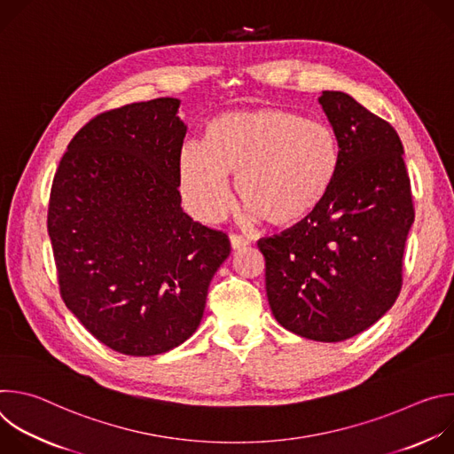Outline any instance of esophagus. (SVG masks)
Here are the masks:
<instances>
[{
  "label": "esophagus",
  "mask_w": 454,
  "mask_h": 454,
  "mask_svg": "<svg viewBox=\"0 0 454 454\" xmlns=\"http://www.w3.org/2000/svg\"><path fill=\"white\" fill-rule=\"evenodd\" d=\"M230 244H231V249H240V247H246L249 244V239L231 233L230 235Z\"/></svg>",
  "instance_id": "34e87169"
}]
</instances>
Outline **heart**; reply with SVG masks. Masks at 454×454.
I'll return each mask as SVG.
<instances>
[{"label":"heart","instance_id":"b5f03b06","mask_svg":"<svg viewBox=\"0 0 454 454\" xmlns=\"http://www.w3.org/2000/svg\"><path fill=\"white\" fill-rule=\"evenodd\" d=\"M338 165L340 145L327 121L282 109L230 111L210 121L207 144H184L179 176L186 203L203 221L228 212V176H237V192L251 214L287 226L327 196Z\"/></svg>","mask_w":454,"mask_h":454}]
</instances>
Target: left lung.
Segmentation results:
<instances>
[{
	"label": "left lung",
	"mask_w": 454,
	"mask_h": 454,
	"mask_svg": "<svg viewBox=\"0 0 454 454\" xmlns=\"http://www.w3.org/2000/svg\"><path fill=\"white\" fill-rule=\"evenodd\" d=\"M317 102L340 145L334 181L301 223L258 240V249L280 325L338 343L372 327L395 303L415 212L395 129L343 91H323Z\"/></svg>",
	"instance_id": "8db88e82"
}]
</instances>
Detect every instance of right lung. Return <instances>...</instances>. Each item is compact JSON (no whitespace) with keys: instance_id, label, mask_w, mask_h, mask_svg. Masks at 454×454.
Masks as SVG:
<instances>
[{"instance_id":"add662e5","label":"right lung","mask_w":454,"mask_h":454,"mask_svg":"<svg viewBox=\"0 0 454 454\" xmlns=\"http://www.w3.org/2000/svg\"><path fill=\"white\" fill-rule=\"evenodd\" d=\"M179 98L95 116L53 177L48 235L60 296L106 347L135 357L168 352L200 327L226 233L181 208Z\"/></svg>"}]
</instances>
